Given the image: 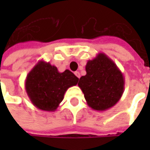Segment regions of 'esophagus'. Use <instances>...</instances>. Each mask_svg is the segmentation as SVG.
Here are the masks:
<instances>
[{"mask_svg": "<svg viewBox=\"0 0 150 150\" xmlns=\"http://www.w3.org/2000/svg\"><path fill=\"white\" fill-rule=\"evenodd\" d=\"M75 75H76V77H78L79 79V78H80V73L79 72V71H75Z\"/></svg>", "mask_w": 150, "mask_h": 150, "instance_id": "esophagus-1", "label": "esophagus"}]
</instances>
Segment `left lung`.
Listing matches in <instances>:
<instances>
[{
    "mask_svg": "<svg viewBox=\"0 0 150 150\" xmlns=\"http://www.w3.org/2000/svg\"><path fill=\"white\" fill-rule=\"evenodd\" d=\"M86 75L80 78L78 86L92 109L104 111L118 102L125 89V78L116 64L103 53L89 60Z\"/></svg>",
    "mask_w": 150,
    "mask_h": 150,
    "instance_id": "1",
    "label": "left lung"
}]
</instances>
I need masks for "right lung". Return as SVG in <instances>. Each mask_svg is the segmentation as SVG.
Returning a JSON list of instances; mask_svg holds the SVG:
<instances>
[{"mask_svg":"<svg viewBox=\"0 0 150 150\" xmlns=\"http://www.w3.org/2000/svg\"><path fill=\"white\" fill-rule=\"evenodd\" d=\"M79 81L71 71L59 72L57 67L41 60L26 76L25 88L32 103L38 109L55 111L68 88Z\"/></svg>","mask_w":150,"mask_h":150,"instance_id":"obj_1","label":"right lung"}]
</instances>
